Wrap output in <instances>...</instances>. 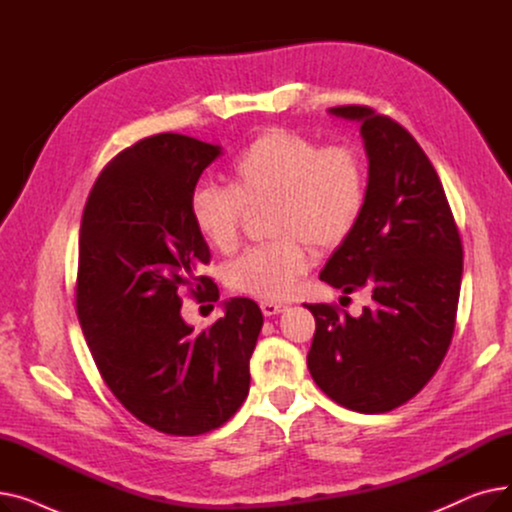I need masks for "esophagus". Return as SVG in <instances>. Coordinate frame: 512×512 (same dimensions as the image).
I'll return each instance as SVG.
<instances>
[{"label": "esophagus", "instance_id": "34e87169", "mask_svg": "<svg viewBox=\"0 0 512 512\" xmlns=\"http://www.w3.org/2000/svg\"><path fill=\"white\" fill-rule=\"evenodd\" d=\"M286 307L282 305V303H272V301H265V303H261V311H263V315L265 317H274V315H278V313H282Z\"/></svg>", "mask_w": 512, "mask_h": 512}]
</instances>
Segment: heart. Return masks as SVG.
Wrapping results in <instances>:
<instances>
[{
	"label": "heart",
	"mask_w": 512,
	"mask_h": 512,
	"mask_svg": "<svg viewBox=\"0 0 512 512\" xmlns=\"http://www.w3.org/2000/svg\"><path fill=\"white\" fill-rule=\"evenodd\" d=\"M270 207V242L251 247L226 270V284L257 301H284L313 263L311 245L332 249L357 228L367 203V166L346 145L319 147L288 128H270L242 151L230 186L203 182L188 199L195 230L230 253L245 207Z\"/></svg>",
	"instance_id": "heart-1"
}]
</instances>
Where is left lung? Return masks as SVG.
<instances>
[{"label": "left lung", "mask_w": 512, "mask_h": 512, "mask_svg": "<svg viewBox=\"0 0 512 512\" xmlns=\"http://www.w3.org/2000/svg\"><path fill=\"white\" fill-rule=\"evenodd\" d=\"M328 112L361 124L369 178L361 220L319 280L344 294L365 290L371 303L359 317L305 305L315 317L307 365L338 405L386 413L411 400L446 357L463 245L432 161L405 128L363 105Z\"/></svg>", "instance_id": "1"}]
</instances>
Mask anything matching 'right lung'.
I'll return each mask as SVG.
<instances>
[{
	"label": "right lung",
	"mask_w": 512,
	"mask_h": 512,
	"mask_svg": "<svg viewBox=\"0 0 512 512\" xmlns=\"http://www.w3.org/2000/svg\"><path fill=\"white\" fill-rule=\"evenodd\" d=\"M220 153L174 132L143 139L105 166L80 222L76 313L95 365L128 413L170 436L211 432L238 411L263 326L242 297L224 301L207 330L180 315L182 290L220 299L199 276L211 255L188 213Z\"/></svg>",
	"instance_id": "1"
}]
</instances>
